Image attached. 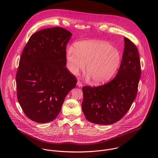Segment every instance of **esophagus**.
Returning <instances> with one entry per match:
<instances>
[{
	"instance_id": "1",
	"label": "esophagus",
	"mask_w": 158,
	"mask_h": 158,
	"mask_svg": "<svg viewBox=\"0 0 158 158\" xmlns=\"http://www.w3.org/2000/svg\"><path fill=\"white\" fill-rule=\"evenodd\" d=\"M77 85L78 87H81L82 86V84L81 83V82L79 80H78L77 82Z\"/></svg>"
}]
</instances>
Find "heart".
<instances>
[{
	"mask_svg": "<svg viewBox=\"0 0 158 158\" xmlns=\"http://www.w3.org/2000/svg\"><path fill=\"white\" fill-rule=\"evenodd\" d=\"M68 66L73 74L85 68L87 77L99 85L110 81L117 73L122 62L120 51L108 42L89 40L77 43L66 49Z\"/></svg>",
	"mask_w": 158,
	"mask_h": 158,
	"instance_id": "obj_1",
	"label": "heart"
}]
</instances>
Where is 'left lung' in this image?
I'll use <instances>...</instances> for the list:
<instances>
[{
    "mask_svg": "<svg viewBox=\"0 0 158 158\" xmlns=\"http://www.w3.org/2000/svg\"><path fill=\"white\" fill-rule=\"evenodd\" d=\"M122 61L115 78L98 87L84 86L82 110L93 123L111 125L127 113L135 100L141 76V65L136 46L124 38Z\"/></svg>",
    "mask_w": 158,
    "mask_h": 158,
    "instance_id": "left-lung-1",
    "label": "left lung"
}]
</instances>
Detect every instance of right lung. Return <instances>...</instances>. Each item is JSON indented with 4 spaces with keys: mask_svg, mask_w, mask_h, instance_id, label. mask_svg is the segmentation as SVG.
Here are the masks:
<instances>
[{
    "mask_svg": "<svg viewBox=\"0 0 158 158\" xmlns=\"http://www.w3.org/2000/svg\"><path fill=\"white\" fill-rule=\"evenodd\" d=\"M72 33L61 27L33 34L22 52L16 75L17 98L33 122L53 121L77 83L66 65V44Z\"/></svg>",
    "mask_w": 158,
    "mask_h": 158,
    "instance_id": "add662e5",
    "label": "right lung"
}]
</instances>
